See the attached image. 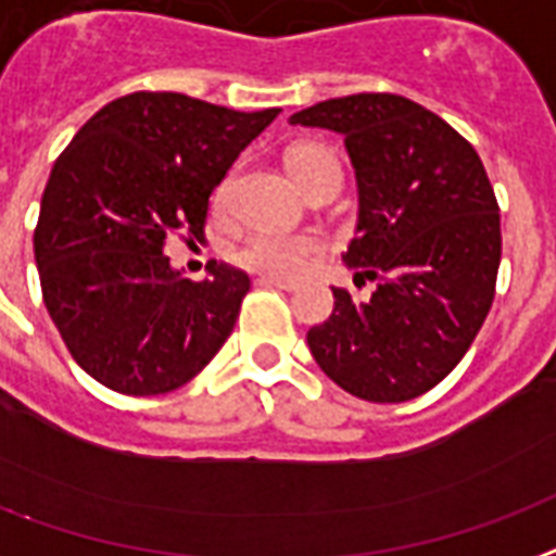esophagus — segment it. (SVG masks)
<instances>
[{"mask_svg": "<svg viewBox=\"0 0 556 556\" xmlns=\"http://www.w3.org/2000/svg\"><path fill=\"white\" fill-rule=\"evenodd\" d=\"M258 282H262V286H274V289H282V291L298 289V282H294V279H282V277H262Z\"/></svg>", "mask_w": 556, "mask_h": 556, "instance_id": "34e87169", "label": "esophagus"}]
</instances>
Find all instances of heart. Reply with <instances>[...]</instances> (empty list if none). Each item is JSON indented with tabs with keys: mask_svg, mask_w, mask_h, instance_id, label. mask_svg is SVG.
Wrapping results in <instances>:
<instances>
[{
	"mask_svg": "<svg viewBox=\"0 0 556 556\" xmlns=\"http://www.w3.org/2000/svg\"><path fill=\"white\" fill-rule=\"evenodd\" d=\"M291 174L298 176L303 188L330 174H341L339 159L324 143H300L289 152ZM229 194V179L220 185V200ZM324 253V241L315 232H277V229H258L238 247L236 258L250 270L267 277H300L312 267V262Z\"/></svg>",
	"mask_w": 556,
	"mask_h": 556,
	"instance_id": "b5f03b06",
	"label": "heart"
}]
</instances>
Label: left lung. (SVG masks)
Segmentation results:
<instances>
[{"instance_id":"8db88e82","label":"left lung","mask_w":556,"mask_h":556,"mask_svg":"<svg viewBox=\"0 0 556 556\" xmlns=\"http://www.w3.org/2000/svg\"><path fill=\"white\" fill-rule=\"evenodd\" d=\"M344 135L359 182V232L344 262L368 298L332 289L306 332L320 371L371 404H401L454 371L495 300L501 212L475 147L397 93H353L291 114Z\"/></svg>"}]
</instances>
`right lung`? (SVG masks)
I'll list each match as a JSON object with an SVG mask.
<instances>
[{
	"mask_svg": "<svg viewBox=\"0 0 556 556\" xmlns=\"http://www.w3.org/2000/svg\"><path fill=\"white\" fill-rule=\"evenodd\" d=\"M277 114L138 90L59 155L35 226L40 291L70 356L111 392H174L229 339L250 277L208 262L194 282L164 247L203 241L208 197Z\"/></svg>",
	"mask_w": 556,
	"mask_h": 556,
	"instance_id": "obj_1",
	"label": "right lung"
}]
</instances>
